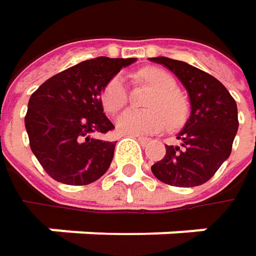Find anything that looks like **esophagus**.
<instances>
[{
	"mask_svg": "<svg viewBox=\"0 0 256 256\" xmlns=\"http://www.w3.org/2000/svg\"><path fill=\"white\" fill-rule=\"evenodd\" d=\"M133 138H136V139H138V142H139V144H142V145H145V144H148V142H150V138H144V136H138V134H134Z\"/></svg>",
	"mask_w": 256,
	"mask_h": 256,
	"instance_id": "esophagus-1",
	"label": "esophagus"
}]
</instances>
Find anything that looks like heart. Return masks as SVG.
<instances>
[{"label": "heart", "instance_id": "obj_1", "mask_svg": "<svg viewBox=\"0 0 256 256\" xmlns=\"http://www.w3.org/2000/svg\"><path fill=\"white\" fill-rule=\"evenodd\" d=\"M139 76L157 88L150 102L151 111H124L116 122L118 132L124 134H151L162 132L168 126V120L172 124H178L185 114V105L179 96L175 78L160 68H145ZM100 102L104 111L111 116L117 114L128 104V86L123 76H116L106 82Z\"/></svg>", "mask_w": 256, "mask_h": 256}]
</instances>
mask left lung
<instances>
[{"label": "left lung", "mask_w": 256, "mask_h": 256, "mask_svg": "<svg viewBox=\"0 0 256 256\" xmlns=\"http://www.w3.org/2000/svg\"><path fill=\"white\" fill-rule=\"evenodd\" d=\"M169 68L188 92L191 114L178 133L179 145L151 166L154 176L174 186H197L212 178L230 157L238 128L237 105L230 92L210 74L170 58H151Z\"/></svg>", "instance_id": "obj_1"}]
</instances>
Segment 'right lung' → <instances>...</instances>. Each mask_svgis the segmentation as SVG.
Wrapping results in <instances>:
<instances>
[{
	"label": "right lung",
	"instance_id": "add662e5",
	"mask_svg": "<svg viewBox=\"0 0 256 256\" xmlns=\"http://www.w3.org/2000/svg\"><path fill=\"white\" fill-rule=\"evenodd\" d=\"M134 59L94 58L44 81L28 104L29 145L42 169L58 182L87 185L110 168L116 142L98 136L114 128L104 114L106 82Z\"/></svg>",
	"mask_w": 256,
	"mask_h": 256
}]
</instances>
